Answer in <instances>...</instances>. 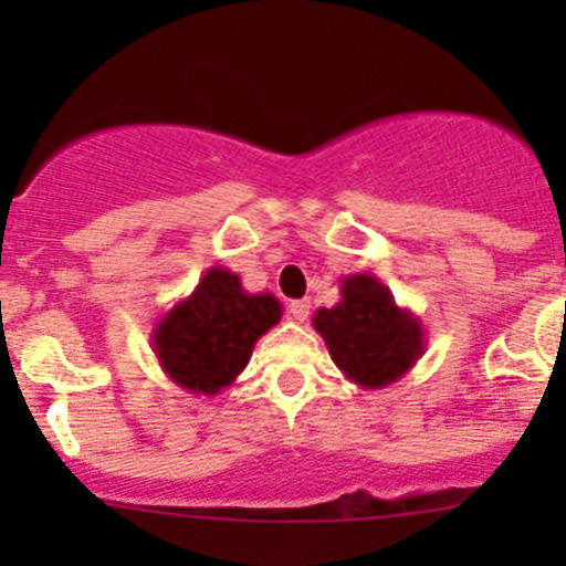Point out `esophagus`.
I'll return each mask as SVG.
<instances>
[{
	"label": "esophagus",
	"instance_id": "obj_1",
	"mask_svg": "<svg viewBox=\"0 0 566 566\" xmlns=\"http://www.w3.org/2000/svg\"><path fill=\"white\" fill-rule=\"evenodd\" d=\"M287 312H290V317H293V319H298V323H304V319L310 317V312H312V304H310V298L290 301Z\"/></svg>",
	"mask_w": 566,
	"mask_h": 566
}]
</instances>
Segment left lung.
<instances>
[{
  "label": "left lung",
  "mask_w": 566,
  "mask_h": 566,
  "mask_svg": "<svg viewBox=\"0 0 566 566\" xmlns=\"http://www.w3.org/2000/svg\"><path fill=\"white\" fill-rule=\"evenodd\" d=\"M339 295L331 310L319 306L312 325L342 375L361 389H384L413 369L427 347L421 319L373 273L345 276Z\"/></svg>",
  "instance_id": "8db88e82"
}]
</instances>
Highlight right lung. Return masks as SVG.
I'll list each match as a JSON object with an SVG mask.
<instances>
[{
    "label": "right lung",
    "mask_w": 566,
    "mask_h": 566,
    "mask_svg": "<svg viewBox=\"0 0 566 566\" xmlns=\"http://www.w3.org/2000/svg\"><path fill=\"white\" fill-rule=\"evenodd\" d=\"M282 319L271 293H249L241 276L208 268L191 295L158 317L150 342L172 384L188 394L216 397L247 369L256 339Z\"/></svg>",
    "instance_id": "add662e5"
}]
</instances>
